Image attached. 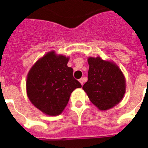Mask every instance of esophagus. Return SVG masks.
Segmentation results:
<instances>
[{
  "mask_svg": "<svg viewBox=\"0 0 148 148\" xmlns=\"http://www.w3.org/2000/svg\"><path fill=\"white\" fill-rule=\"evenodd\" d=\"M79 82L81 83V85H83L84 82V78H81V79H80V80H79Z\"/></svg>",
  "mask_w": 148,
  "mask_h": 148,
  "instance_id": "34e87169",
  "label": "esophagus"
}]
</instances>
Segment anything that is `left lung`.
I'll use <instances>...</instances> for the list:
<instances>
[{"instance_id": "obj_1", "label": "left lung", "mask_w": 148, "mask_h": 148, "mask_svg": "<svg viewBox=\"0 0 148 148\" xmlns=\"http://www.w3.org/2000/svg\"><path fill=\"white\" fill-rule=\"evenodd\" d=\"M88 81L83 90L99 110H107L119 103L126 92V80L114 62L101 57L88 58Z\"/></svg>"}]
</instances>
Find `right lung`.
<instances>
[{
    "instance_id": "1",
    "label": "right lung",
    "mask_w": 148,
    "mask_h": 148,
    "mask_svg": "<svg viewBox=\"0 0 148 148\" xmlns=\"http://www.w3.org/2000/svg\"><path fill=\"white\" fill-rule=\"evenodd\" d=\"M69 57L47 52L29 71L26 81L27 95L34 107L49 116L60 114L70 96L81 84L67 66Z\"/></svg>"
}]
</instances>
